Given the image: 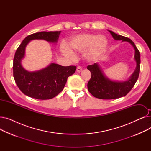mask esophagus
<instances>
[{"label":"esophagus","mask_w":151,"mask_h":151,"mask_svg":"<svg viewBox=\"0 0 151 151\" xmlns=\"http://www.w3.org/2000/svg\"><path fill=\"white\" fill-rule=\"evenodd\" d=\"M82 70H83V68H82V67H80V66H78V67H77V68H76V71H77V72H78V73L81 72V71Z\"/></svg>","instance_id":"obj_1"}]
</instances>
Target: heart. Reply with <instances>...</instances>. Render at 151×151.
Wrapping results in <instances>:
<instances>
[{"label": "heart", "instance_id": "heart-1", "mask_svg": "<svg viewBox=\"0 0 151 151\" xmlns=\"http://www.w3.org/2000/svg\"><path fill=\"white\" fill-rule=\"evenodd\" d=\"M108 45V39L105 35L83 33L71 37L68 46L62 45L60 51L69 58H73L74 52L81 53L88 62L97 60L104 54Z\"/></svg>", "mask_w": 151, "mask_h": 151}]
</instances>
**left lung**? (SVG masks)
I'll return each mask as SVG.
<instances>
[{
  "instance_id": "left-lung-1",
  "label": "left lung",
  "mask_w": 151,
  "mask_h": 151,
  "mask_svg": "<svg viewBox=\"0 0 151 151\" xmlns=\"http://www.w3.org/2000/svg\"><path fill=\"white\" fill-rule=\"evenodd\" d=\"M115 40H122L132 45L134 50V59L136 68L127 80L123 81L112 80L108 78L103 71L98 63L88 66L91 73V78L88 83L89 92L95 97L100 99H115L125 96L136 83L140 71V53L134 43L129 38L115 34L108 30Z\"/></svg>"
}]
</instances>
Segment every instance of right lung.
<instances>
[{
    "instance_id": "1",
    "label": "right lung",
    "mask_w": 151,
    "mask_h": 151,
    "mask_svg": "<svg viewBox=\"0 0 151 151\" xmlns=\"http://www.w3.org/2000/svg\"><path fill=\"white\" fill-rule=\"evenodd\" d=\"M60 32L43 31L31 34L18 47L13 59V77L19 89L26 96L39 100L51 99L63 90L67 78L75 72V66L63 67L55 63L34 71H29L22 65L26 46L30 41L43 40L56 44Z\"/></svg>"
}]
</instances>
